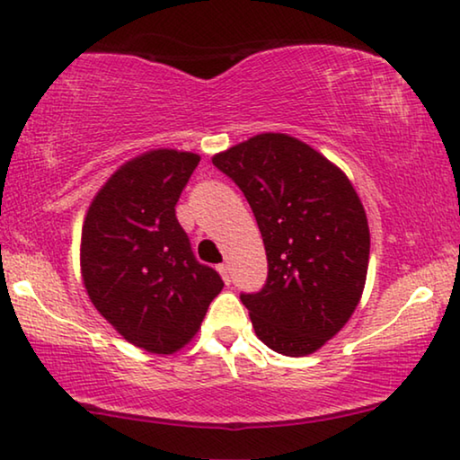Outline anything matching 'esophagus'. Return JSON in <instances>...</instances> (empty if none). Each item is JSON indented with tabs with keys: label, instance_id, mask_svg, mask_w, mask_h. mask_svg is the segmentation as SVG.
Segmentation results:
<instances>
[{
	"label": "esophagus",
	"instance_id": "1",
	"mask_svg": "<svg viewBox=\"0 0 460 460\" xmlns=\"http://www.w3.org/2000/svg\"><path fill=\"white\" fill-rule=\"evenodd\" d=\"M218 272H221V277H223L225 283L231 285V274H229V266H227V264H221V266H218Z\"/></svg>",
	"mask_w": 460,
	"mask_h": 460
}]
</instances>
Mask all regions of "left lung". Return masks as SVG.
Returning a JSON list of instances; mask_svg holds the SVG:
<instances>
[{
  "label": "left lung",
  "mask_w": 460,
  "mask_h": 460,
  "mask_svg": "<svg viewBox=\"0 0 460 460\" xmlns=\"http://www.w3.org/2000/svg\"><path fill=\"white\" fill-rule=\"evenodd\" d=\"M212 164L243 191L269 260L258 293H242L258 339L304 358L332 339L366 285L369 227L347 175L287 134H258Z\"/></svg>",
  "instance_id": "left-lung-1"
}]
</instances>
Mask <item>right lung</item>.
Masks as SVG:
<instances>
[{
  "instance_id": "right-lung-1",
  "label": "right lung",
  "mask_w": 460,
  "mask_h": 460,
  "mask_svg": "<svg viewBox=\"0 0 460 460\" xmlns=\"http://www.w3.org/2000/svg\"><path fill=\"white\" fill-rule=\"evenodd\" d=\"M194 153L159 148L115 171L88 207L80 266L86 293L123 339L171 355L194 339L223 280L191 252L175 217Z\"/></svg>"
}]
</instances>
